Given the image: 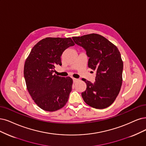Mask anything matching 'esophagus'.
<instances>
[{
	"label": "esophagus",
	"mask_w": 146,
	"mask_h": 146,
	"mask_svg": "<svg viewBox=\"0 0 146 146\" xmlns=\"http://www.w3.org/2000/svg\"><path fill=\"white\" fill-rule=\"evenodd\" d=\"M73 82H77L78 80H79L78 79H76V78H73Z\"/></svg>",
	"instance_id": "esophagus-1"
}]
</instances>
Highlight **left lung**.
<instances>
[{"instance_id":"obj_1","label":"left lung","mask_w":146,"mask_h":146,"mask_svg":"<svg viewBox=\"0 0 146 146\" xmlns=\"http://www.w3.org/2000/svg\"><path fill=\"white\" fill-rule=\"evenodd\" d=\"M72 38L85 48L89 57L88 67L96 72L94 82L82 80L87 85L81 94L82 98L94 108H106L115 101L122 85L123 62L120 53L116 46L98 34Z\"/></svg>"}]
</instances>
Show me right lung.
<instances>
[{
  "label": "right lung",
  "instance_id": "add662e5",
  "mask_svg": "<svg viewBox=\"0 0 146 146\" xmlns=\"http://www.w3.org/2000/svg\"><path fill=\"white\" fill-rule=\"evenodd\" d=\"M74 43L71 38L47 37L32 48L24 66L26 88L35 103L49 112L62 108L68 101L73 79L54 74L61 66L63 52Z\"/></svg>",
  "mask_w": 146,
  "mask_h": 146
}]
</instances>
